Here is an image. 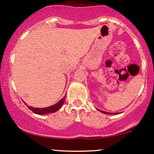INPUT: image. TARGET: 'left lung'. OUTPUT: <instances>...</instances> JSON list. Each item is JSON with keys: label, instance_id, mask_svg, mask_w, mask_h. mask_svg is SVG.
I'll return each instance as SVG.
<instances>
[{"label": "left lung", "instance_id": "left-lung-1", "mask_svg": "<svg viewBox=\"0 0 154 154\" xmlns=\"http://www.w3.org/2000/svg\"><path fill=\"white\" fill-rule=\"evenodd\" d=\"M97 110H98V111H100V112H102V113H103V114H106V115H116V114H119V113H114V112H105V111H102V110H100V109H97Z\"/></svg>", "mask_w": 154, "mask_h": 154}]
</instances>
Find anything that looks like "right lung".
<instances>
[{
  "instance_id": "obj_1",
  "label": "right lung",
  "mask_w": 154,
  "mask_h": 154,
  "mask_svg": "<svg viewBox=\"0 0 154 154\" xmlns=\"http://www.w3.org/2000/svg\"><path fill=\"white\" fill-rule=\"evenodd\" d=\"M65 100H66V96L64 97L61 99L59 102H57L56 104L53 105V106H48V107H45V108H35V107L32 106H27V107L29 108V109L32 110L35 114H38V115H45V114H49V113H53L57 112V110L60 109L61 108V106H63V104L64 103ZM25 103L27 105V103Z\"/></svg>"
}]
</instances>
